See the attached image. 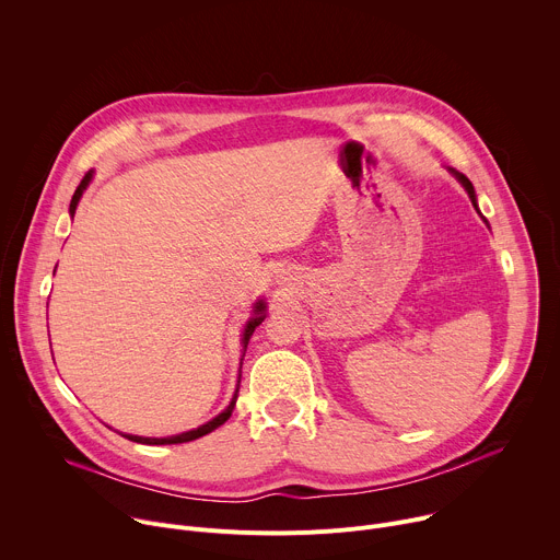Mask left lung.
Listing matches in <instances>:
<instances>
[{
    "mask_svg": "<svg viewBox=\"0 0 560 560\" xmlns=\"http://www.w3.org/2000/svg\"><path fill=\"white\" fill-rule=\"evenodd\" d=\"M447 171H450V173L456 177V182H458V184L465 188V192H467V195H469V199H471V206L476 208V212H478V214H481V210H478V203H476V192H474V186H471V182H469V179H467L463 173H458V171H454V168H447ZM483 219H486V217H483ZM486 223H488V221H486Z\"/></svg>",
    "mask_w": 560,
    "mask_h": 560,
    "instance_id": "1",
    "label": "left lung"
}]
</instances>
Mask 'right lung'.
<instances>
[{
  "instance_id": "right-lung-1",
  "label": "right lung",
  "mask_w": 560,
  "mask_h": 560,
  "mask_svg": "<svg viewBox=\"0 0 560 560\" xmlns=\"http://www.w3.org/2000/svg\"><path fill=\"white\" fill-rule=\"evenodd\" d=\"M93 175H95L93 171H91V173H86V177L82 179V184L77 186V190H74V195H72V199H70V208H68L70 217H74L77 203H79V199H82V195H84V190L89 188V184L93 182ZM264 318H266V301H264V299H259V301L253 305V316H250L248 322H246V328H244V335H242V346H244V350H242V365H244V357H246V348H248V341H250L253 332L257 330V326H261ZM238 383H242V374H238V381H236V389H234V394H232V398H230L228 408H225L221 415H217L214 419H210L208 423H203V425H199V428H195V430H190V432H182V434H175V436H164V439L137 436V434H121V436H126L128 441H135V443H143V445H173V443H188V441H195V439H199V436H206V434H210L212 430H217L219 425H223V423L230 419V415H232V410H234V404H236Z\"/></svg>"
}]
</instances>
